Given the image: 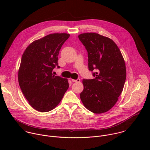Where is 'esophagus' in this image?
Segmentation results:
<instances>
[{"mask_svg": "<svg viewBox=\"0 0 150 150\" xmlns=\"http://www.w3.org/2000/svg\"><path fill=\"white\" fill-rule=\"evenodd\" d=\"M72 81L74 82H80V79L78 78L76 79H72Z\"/></svg>", "mask_w": 150, "mask_h": 150, "instance_id": "obj_1", "label": "esophagus"}]
</instances>
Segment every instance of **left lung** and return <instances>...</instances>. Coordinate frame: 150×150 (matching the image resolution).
<instances>
[{
	"instance_id": "obj_1",
	"label": "left lung",
	"mask_w": 150,
	"mask_h": 150,
	"mask_svg": "<svg viewBox=\"0 0 150 150\" xmlns=\"http://www.w3.org/2000/svg\"><path fill=\"white\" fill-rule=\"evenodd\" d=\"M88 52V69L95 78L83 79L81 100L88 110L99 114L115 105L123 91L126 71L122 54L110 38L97 33H87L78 35Z\"/></svg>"
}]
</instances>
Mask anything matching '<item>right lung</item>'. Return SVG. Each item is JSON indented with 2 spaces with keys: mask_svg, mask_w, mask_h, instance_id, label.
I'll use <instances>...</instances> for the list:
<instances>
[{
  "mask_svg": "<svg viewBox=\"0 0 150 150\" xmlns=\"http://www.w3.org/2000/svg\"><path fill=\"white\" fill-rule=\"evenodd\" d=\"M70 35L54 33L37 40L24 51L18 71L19 87L35 110L47 112L59 104L69 88L68 79L54 76L59 51Z\"/></svg>",
  "mask_w": 150,
  "mask_h": 150,
  "instance_id": "add662e5",
  "label": "right lung"
}]
</instances>
